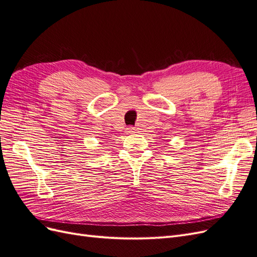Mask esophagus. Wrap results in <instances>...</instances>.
<instances>
[{
	"label": "esophagus",
	"mask_w": 257,
	"mask_h": 257,
	"mask_svg": "<svg viewBox=\"0 0 257 257\" xmlns=\"http://www.w3.org/2000/svg\"><path fill=\"white\" fill-rule=\"evenodd\" d=\"M135 127H133V126H128V127H126V132L127 133H130V134H132V133H135Z\"/></svg>",
	"instance_id": "1"
}]
</instances>
